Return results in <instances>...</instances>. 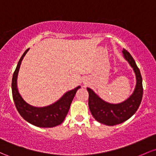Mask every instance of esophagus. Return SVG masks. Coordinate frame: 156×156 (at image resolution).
<instances>
[{"label": "esophagus", "mask_w": 156, "mask_h": 156, "mask_svg": "<svg viewBox=\"0 0 156 156\" xmlns=\"http://www.w3.org/2000/svg\"><path fill=\"white\" fill-rule=\"evenodd\" d=\"M83 83H84V84H86V83H86V82H85V81H84V82H83Z\"/></svg>", "instance_id": "1"}]
</instances>
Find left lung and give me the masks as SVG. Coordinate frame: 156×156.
I'll use <instances>...</instances> for the list:
<instances>
[{
    "label": "left lung",
    "instance_id": "8db88e82",
    "mask_svg": "<svg viewBox=\"0 0 156 156\" xmlns=\"http://www.w3.org/2000/svg\"><path fill=\"white\" fill-rule=\"evenodd\" d=\"M122 54L136 75V84L130 96L121 103L112 104L103 100L91 88H87L89 92V108L92 116L99 123L107 126L117 125L131 118L139 107L143 96L141 75L136 61L126 49H123Z\"/></svg>",
    "mask_w": 156,
    "mask_h": 156
}]
</instances>
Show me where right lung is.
I'll return each mask as SVG.
<instances>
[{
  "label": "right lung",
  "mask_w": 156,
  "mask_h": 156,
  "mask_svg": "<svg viewBox=\"0 0 156 156\" xmlns=\"http://www.w3.org/2000/svg\"><path fill=\"white\" fill-rule=\"evenodd\" d=\"M30 49L25 51L18 61L12 81V91L15 107L21 117L27 122L38 127L50 128L61 124L64 121L74 98L75 93L81 86L69 90L55 102L46 107H34L27 103L20 95L18 89V75L23 57Z\"/></svg>",
  "instance_id": "right-lung-1"
}]
</instances>
